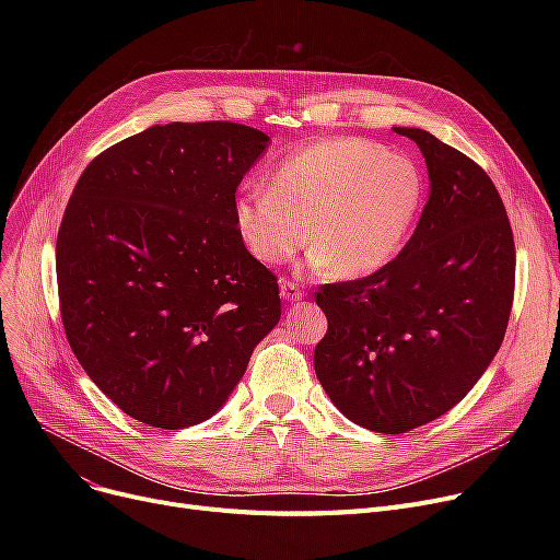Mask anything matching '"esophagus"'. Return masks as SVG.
<instances>
[{
  "instance_id": "34e87169",
  "label": "esophagus",
  "mask_w": 560,
  "mask_h": 560,
  "mask_svg": "<svg viewBox=\"0 0 560 560\" xmlns=\"http://www.w3.org/2000/svg\"><path fill=\"white\" fill-rule=\"evenodd\" d=\"M279 288H281V298H283L285 302H300L302 295H304V292L300 290V285L288 281V279H281V281H279Z\"/></svg>"
}]
</instances>
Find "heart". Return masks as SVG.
<instances>
[{
  "label": "heart",
  "instance_id": "1",
  "mask_svg": "<svg viewBox=\"0 0 560 560\" xmlns=\"http://www.w3.org/2000/svg\"><path fill=\"white\" fill-rule=\"evenodd\" d=\"M424 199L418 165L361 138L302 147L233 203L247 252L268 265L295 256L311 235L313 270L365 277L401 249ZM312 233H307V226Z\"/></svg>",
  "mask_w": 560,
  "mask_h": 560
}]
</instances>
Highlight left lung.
I'll return each mask as SVG.
<instances>
[{
	"label": "left lung",
	"mask_w": 560,
	"mask_h": 560,
	"mask_svg": "<svg viewBox=\"0 0 560 560\" xmlns=\"http://www.w3.org/2000/svg\"><path fill=\"white\" fill-rule=\"evenodd\" d=\"M429 201L406 247L374 275L322 285L329 331L315 374L334 406L376 433H406L454 408L504 340L515 245L490 176L416 127Z\"/></svg>",
	"instance_id": "obj_1"
}]
</instances>
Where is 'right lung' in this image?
<instances>
[{"label":"right lung","instance_id":"obj_1","mask_svg":"<svg viewBox=\"0 0 560 560\" xmlns=\"http://www.w3.org/2000/svg\"><path fill=\"white\" fill-rule=\"evenodd\" d=\"M270 136L235 122L156 125L81 174L56 241L68 342L133 420L213 418L281 317L277 277L235 229L243 176Z\"/></svg>","mask_w":560,"mask_h":560}]
</instances>
